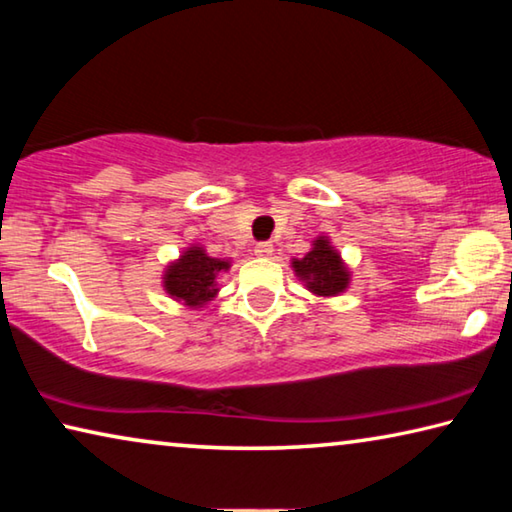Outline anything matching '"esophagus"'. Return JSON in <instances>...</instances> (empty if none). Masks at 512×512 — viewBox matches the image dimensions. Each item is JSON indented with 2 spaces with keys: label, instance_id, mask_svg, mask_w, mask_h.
I'll return each instance as SVG.
<instances>
[{
  "label": "esophagus",
  "instance_id": "1",
  "mask_svg": "<svg viewBox=\"0 0 512 512\" xmlns=\"http://www.w3.org/2000/svg\"><path fill=\"white\" fill-rule=\"evenodd\" d=\"M255 255L257 257H271L273 255V244H268V241H262V244L255 246Z\"/></svg>",
  "mask_w": 512,
  "mask_h": 512
}]
</instances>
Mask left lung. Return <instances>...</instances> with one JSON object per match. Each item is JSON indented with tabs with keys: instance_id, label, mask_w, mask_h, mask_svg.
Instances as JSON below:
<instances>
[{
	"instance_id": "obj_1",
	"label": "left lung",
	"mask_w": 512,
	"mask_h": 512,
	"mask_svg": "<svg viewBox=\"0 0 512 512\" xmlns=\"http://www.w3.org/2000/svg\"><path fill=\"white\" fill-rule=\"evenodd\" d=\"M298 280L316 298H334L348 291L352 271L327 235H318L302 257H291Z\"/></svg>"
}]
</instances>
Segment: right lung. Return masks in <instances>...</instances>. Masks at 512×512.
<instances>
[{
    "mask_svg": "<svg viewBox=\"0 0 512 512\" xmlns=\"http://www.w3.org/2000/svg\"><path fill=\"white\" fill-rule=\"evenodd\" d=\"M232 259L207 255L205 246L189 244L178 259L164 266L162 289L171 300L189 309H203L219 296V275L228 273Z\"/></svg>",
    "mask_w": 512,
    "mask_h": 512,
    "instance_id": "1",
    "label": "right lung"
}]
</instances>
